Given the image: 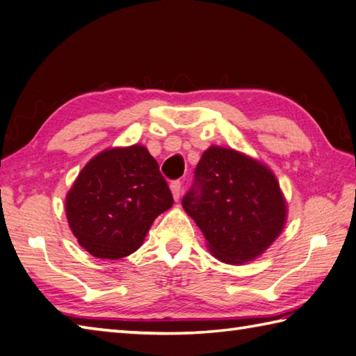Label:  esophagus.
<instances>
[{"label": "esophagus", "mask_w": 356, "mask_h": 356, "mask_svg": "<svg viewBox=\"0 0 356 356\" xmlns=\"http://www.w3.org/2000/svg\"><path fill=\"white\" fill-rule=\"evenodd\" d=\"M170 192L173 195V200L178 201L179 195H181V183H179V181H173V183H170Z\"/></svg>", "instance_id": "34e87169"}]
</instances>
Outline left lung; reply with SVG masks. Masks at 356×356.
Wrapping results in <instances>:
<instances>
[{"instance_id": "left-lung-1", "label": "left lung", "mask_w": 356, "mask_h": 356, "mask_svg": "<svg viewBox=\"0 0 356 356\" xmlns=\"http://www.w3.org/2000/svg\"><path fill=\"white\" fill-rule=\"evenodd\" d=\"M212 257L245 264L270 248L287 221V201L270 168L243 152L210 146L183 198Z\"/></svg>"}]
</instances>
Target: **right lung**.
Segmentation results:
<instances>
[{"mask_svg":"<svg viewBox=\"0 0 356 356\" xmlns=\"http://www.w3.org/2000/svg\"><path fill=\"white\" fill-rule=\"evenodd\" d=\"M173 204L158 163L146 146L99 152L66 195V216L78 244L92 257L118 259L141 248L158 215Z\"/></svg>","mask_w":356,"mask_h":356,"instance_id":"add662e5","label":"right lung"}]
</instances>
